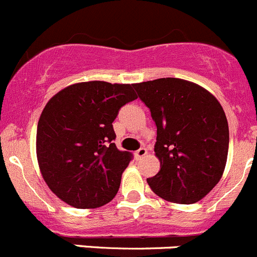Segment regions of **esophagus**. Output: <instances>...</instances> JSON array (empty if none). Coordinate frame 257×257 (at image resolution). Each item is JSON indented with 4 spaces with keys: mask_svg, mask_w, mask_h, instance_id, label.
Segmentation results:
<instances>
[{
    "mask_svg": "<svg viewBox=\"0 0 257 257\" xmlns=\"http://www.w3.org/2000/svg\"><path fill=\"white\" fill-rule=\"evenodd\" d=\"M146 154H148V150H146L145 148H140L138 151H135V158L139 160V159L144 158V156H145Z\"/></svg>",
    "mask_w": 257,
    "mask_h": 257,
    "instance_id": "1",
    "label": "esophagus"
}]
</instances>
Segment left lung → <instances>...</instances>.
Segmentation results:
<instances>
[{
	"mask_svg": "<svg viewBox=\"0 0 257 257\" xmlns=\"http://www.w3.org/2000/svg\"><path fill=\"white\" fill-rule=\"evenodd\" d=\"M134 88L156 124L160 170L149 185L173 203H195L213 189L226 167L229 134L223 108L208 90L179 78Z\"/></svg>",
	"mask_w": 257,
	"mask_h": 257,
	"instance_id": "8db88e82",
	"label": "left lung"
}]
</instances>
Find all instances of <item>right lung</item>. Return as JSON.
<instances>
[{
	"mask_svg": "<svg viewBox=\"0 0 257 257\" xmlns=\"http://www.w3.org/2000/svg\"><path fill=\"white\" fill-rule=\"evenodd\" d=\"M134 84L83 82L60 90L39 118L36 155L54 194L75 208H97L117 194L133 160L117 149L112 122L138 98Z\"/></svg>",
	"mask_w": 257,
	"mask_h": 257,
	"instance_id": "add662e5",
	"label": "right lung"
}]
</instances>
